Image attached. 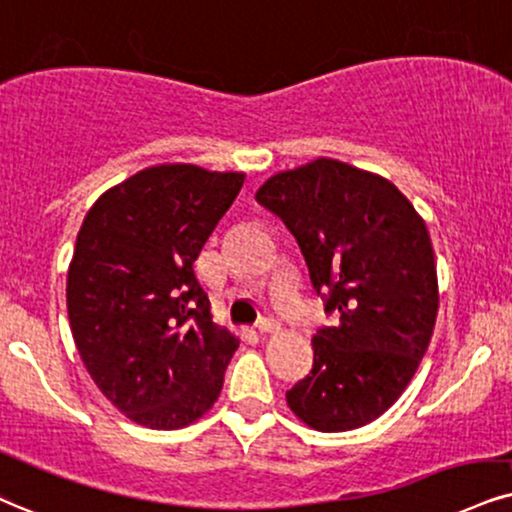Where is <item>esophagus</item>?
Here are the masks:
<instances>
[{
  "label": "esophagus",
  "mask_w": 512,
  "mask_h": 512,
  "mask_svg": "<svg viewBox=\"0 0 512 512\" xmlns=\"http://www.w3.org/2000/svg\"><path fill=\"white\" fill-rule=\"evenodd\" d=\"M280 330H282V325L273 318H263L261 323H258V332L261 334H277Z\"/></svg>",
  "instance_id": "1"
}]
</instances>
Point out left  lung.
Here are the masks:
<instances>
[{"label":"left lung","instance_id":"obj_1","mask_svg":"<svg viewBox=\"0 0 512 512\" xmlns=\"http://www.w3.org/2000/svg\"><path fill=\"white\" fill-rule=\"evenodd\" d=\"M256 201L289 227L337 323L311 339L313 370L287 406L318 432L377 420L413 380L439 311L425 220L394 182L337 159L280 170Z\"/></svg>","mask_w":512,"mask_h":512}]
</instances>
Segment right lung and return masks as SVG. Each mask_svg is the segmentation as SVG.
I'll return each instance as SVG.
<instances>
[{
  "label": "right lung",
  "instance_id": "1",
  "mask_svg": "<svg viewBox=\"0 0 512 512\" xmlns=\"http://www.w3.org/2000/svg\"><path fill=\"white\" fill-rule=\"evenodd\" d=\"M246 173L194 163L137 170L94 201L66 306L87 372L125 418L180 430L211 410L239 339L213 323L194 261Z\"/></svg>",
  "mask_w": 512,
  "mask_h": 512
}]
</instances>
